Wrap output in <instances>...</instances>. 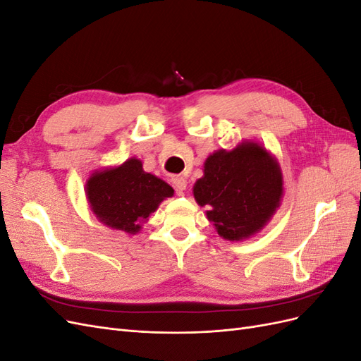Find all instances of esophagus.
<instances>
[{
    "label": "esophagus",
    "instance_id": "1",
    "mask_svg": "<svg viewBox=\"0 0 361 361\" xmlns=\"http://www.w3.org/2000/svg\"><path fill=\"white\" fill-rule=\"evenodd\" d=\"M171 183H173V187L176 188V191H179V192L187 190V179L182 178V176H174L171 179Z\"/></svg>",
    "mask_w": 361,
    "mask_h": 361
}]
</instances>
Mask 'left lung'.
Listing matches in <instances>:
<instances>
[{"mask_svg":"<svg viewBox=\"0 0 361 361\" xmlns=\"http://www.w3.org/2000/svg\"><path fill=\"white\" fill-rule=\"evenodd\" d=\"M283 194L277 161L256 143L218 150L204 162V176L194 185V197L207 207L216 232L228 241L248 238L267 224Z\"/></svg>","mask_w":361,"mask_h":361,"instance_id":"obj_1","label":"left lung"}]
</instances>
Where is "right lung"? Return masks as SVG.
I'll return each instance as SVG.
<instances>
[{"label": "right lung", "mask_w": 361, "mask_h": 361, "mask_svg": "<svg viewBox=\"0 0 361 361\" xmlns=\"http://www.w3.org/2000/svg\"><path fill=\"white\" fill-rule=\"evenodd\" d=\"M173 192L169 183L146 173L135 158L117 169L94 173L87 182V199L94 215L116 231L133 235Z\"/></svg>", "instance_id": "add662e5"}]
</instances>
